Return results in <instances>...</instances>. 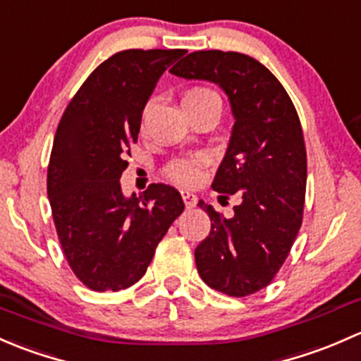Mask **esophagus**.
<instances>
[{
	"label": "esophagus",
	"mask_w": 361,
	"mask_h": 361,
	"mask_svg": "<svg viewBox=\"0 0 361 361\" xmlns=\"http://www.w3.org/2000/svg\"><path fill=\"white\" fill-rule=\"evenodd\" d=\"M180 196H182V200H184L185 208H192V207H196V203H198V198H196V195H192V192L180 191Z\"/></svg>",
	"instance_id": "esophagus-1"
}]
</instances>
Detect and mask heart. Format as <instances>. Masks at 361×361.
<instances>
[{
  "label": "heart",
  "mask_w": 361,
  "mask_h": 361,
  "mask_svg": "<svg viewBox=\"0 0 361 361\" xmlns=\"http://www.w3.org/2000/svg\"><path fill=\"white\" fill-rule=\"evenodd\" d=\"M210 99H219V95L210 88L195 87L185 92L184 99H182V106H195V104L205 102V100ZM144 116H146V113H144ZM203 163H205V156L203 154H195L191 158H176L165 166V176L180 185H192L200 180Z\"/></svg>",
  "instance_id": "b5f03b06"
}]
</instances>
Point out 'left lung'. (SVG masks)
I'll return each mask as SVG.
<instances>
[{"label": "left lung", "mask_w": 361, "mask_h": 361, "mask_svg": "<svg viewBox=\"0 0 361 361\" xmlns=\"http://www.w3.org/2000/svg\"><path fill=\"white\" fill-rule=\"evenodd\" d=\"M170 73L214 81L231 102L236 121L212 188L241 203L224 219L200 200L212 229L195 259L210 288L252 295L276 276L302 224L307 158L299 114L276 76L245 54L192 51Z\"/></svg>", "instance_id": "left-lung-1"}]
</instances>
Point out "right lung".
<instances>
[{
  "mask_svg": "<svg viewBox=\"0 0 361 361\" xmlns=\"http://www.w3.org/2000/svg\"><path fill=\"white\" fill-rule=\"evenodd\" d=\"M184 54L118 51L87 78L59 121L47 191L62 252L90 290L118 292L137 283L184 210L176 188L151 184L125 198L120 184L156 81Z\"/></svg>",
  "mask_w": 361,
  "mask_h": 361,
  "instance_id": "right-lung-1",
  "label": "right lung"
}]
</instances>
